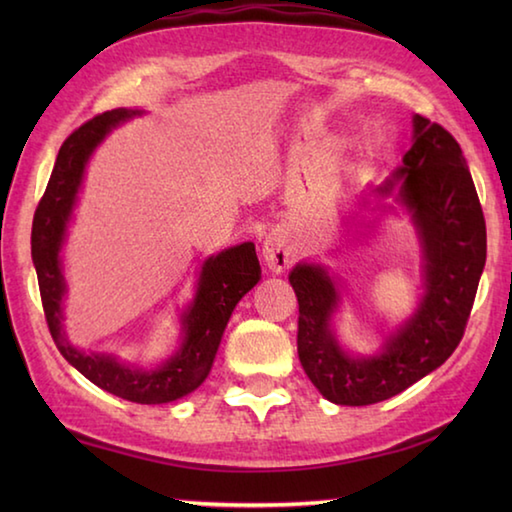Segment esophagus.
Returning a JSON list of instances; mask_svg holds the SVG:
<instances>
[{
    "label": "esophagus",
    "instance_id": "obj_1",
    "mask_svg": "<svg viewBox=\"0 0 512 512\" xmlns=\"http://www.w3.org/2000/svg\"><path fill=\"white\" fill-rule=\"evenodd\" d=\"M262 257H264V264L271 268L273 273H282L287 271L291 259H293V244L287 232L282 230H273L271 235L264 239V246H262Z\"/></svg>",
    "mask_w": 512,
    "mask_h": 512
}]
</instances>
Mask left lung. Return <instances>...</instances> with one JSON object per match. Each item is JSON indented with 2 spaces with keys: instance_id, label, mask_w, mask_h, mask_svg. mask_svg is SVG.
Masks as SVG:
<instances>
[{
  "instance_id": "left-lung-1",
  "label": "left lung",
  "mask_w": 512,
  "mask_h": 512,
  "mask_svg": "<svg viewBox=\"0 0 512 512\" xmlns=\"http://www.w3.org/2000/svg\"><path fill=\"white\" fill-rule=\"evenodd\" d=\"M375 194L393 196L411 216L422 250V296L377 352L354 354L336 339L339 284L323 264L289 273L296 291L298 357L325 400L341 406L384 402L443 366L461 343L485 266V219L458 142L413 115L411 149Z\"/></svg>"
}]
</instances>
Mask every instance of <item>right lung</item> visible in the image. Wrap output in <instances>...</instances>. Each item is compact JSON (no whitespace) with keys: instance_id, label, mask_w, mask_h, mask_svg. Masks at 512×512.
Instances as JSON below:
<instances>
[{"instance_id":"1","label":"right lung","mask_w":512,"mask_h":512,"mask_svg":"<svg viewBox=\"0 0 512 512\" xmlns=\"http://www.w3.org/2000/svg\"><path fill=\"white\" fill-rule=\"evenodd\" d=\"M144 115V110L115 108L90 119L60 146L45 196L38 203L31 230V257L38 273L40 298L47 325L60 354L103 391L137 404H167L189 395L210 375L225 325L237 302L262 277L255 244L232 246L219 255L207 257L194 300L180 316L183 341L180 348L158 368H140L119 361L115 354L83 352L67 339L63 327V300L67 282L63 275V250L67 225L72 221L76 201L83 187L85 167L106 135L124 121Z\"/></svg>"}]
</instances>
